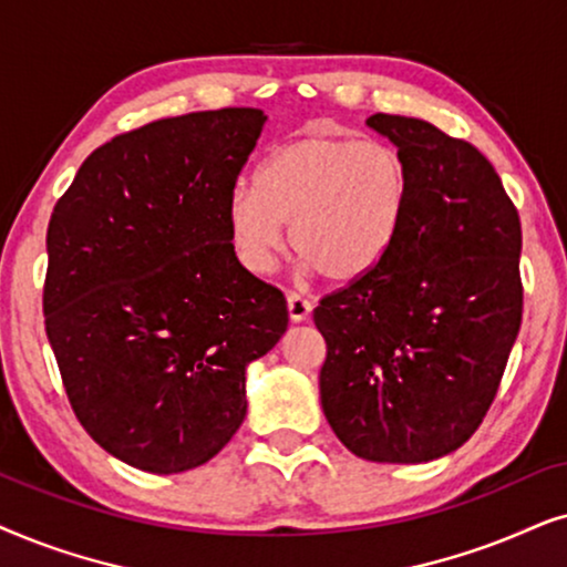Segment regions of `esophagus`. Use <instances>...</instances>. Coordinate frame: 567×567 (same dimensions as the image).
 I'll list each match as a JSON object with an SVG mask.
<instances>
[{
  "mask_svg": "<svg viewBox=\"0 0 567 567\" xmlns=\"http://www.w3.org/2000/svg\"><path fill=\"white\" fill-rule=\"evenodd\" d=\"M311 300H306L303 296H298V292H288V313H290V321L292 323H300L306 321L308 316H311Z\"/></svg>",
  "mask_w": 567,
  "mask_h": 567,
  "instance_id": "34e87169",
  "label": "esophagus"
}]
</instances>
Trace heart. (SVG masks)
<instances>
[{"instance_id": "b5f03b06", "label": "heart", "mask_w": 567, "mask_h": 567, "mask_svg": "<svg viewBox=\"0 0 567 567\" xmlns=\"http://www.w3.org/2000/svg\"><path fill=\"white\" fill-rule=\"evenodd\" d=\"M412 168L389 142L306 134L259 165L256 186L240 184L228 199V230L238 261L264 275L285 244L306 271L331 285L373 275L396 246L410 215Z\"/></svg>"}]
</instances>
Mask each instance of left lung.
Here are the masks:
<instances>
[{
	"label": "left lung",
	"mask_w": 567,
	"mask_h": 567,
	"mask_svg": "<svg viewBox=\"0 0 567 567\" xmlns=\"http://www.w3.org/2000/svg\"><path fill=\"white\" fill-rule=\"evenodd\" d=\"M412 168L410 215L373 275L323 298L319 375L331 430L379 464L464 446L518 337L520 223L485 155L422 118L365 121Z\"/></svg>",
	"instance_id": "left-lung-1"
}]
</instances>
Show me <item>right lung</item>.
Listing matches in <instances>:
<instances>
[{
    "label": "right lung",
    "instance_id": "add662e5",
    "mask_svg": "<svg viewBox=\"0 0 567 567\" xmlns=\"http://www.w3.org/2000/svg\"><path fill=\"white\" fill-rule=\"evenodd\" d=\"M264 121L199 111L113 137L51 215V350L82 427L134 470L220 454L246 417V368L288 331L285 296L240 267L228 230Z\"/></svg>",
    "mask_w": 567,
    "mask_h": 567
}]
</instances>
